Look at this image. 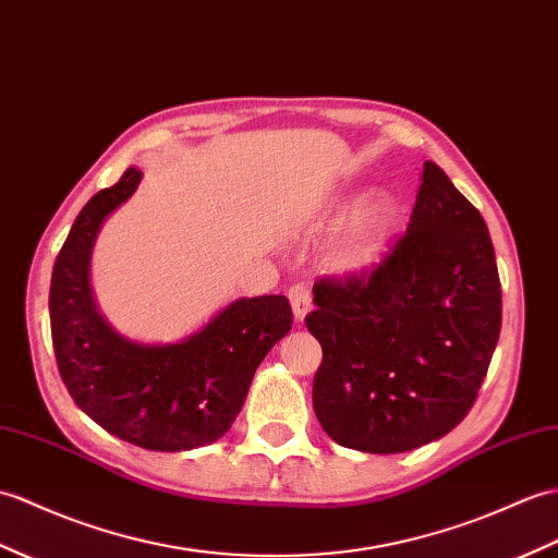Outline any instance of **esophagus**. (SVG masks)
Instances as JSON below:
<instances>
[{"mask_svg":"<svg viewBox=\"0 0 558 558\" xmlns=\"http://www.w3.org/2000/svg\"><path fill=\"white\" fill-rule=\"evenodd\" d=\"M290 304H292L294 320L302 323L311 311V290L306 288V284H294V288L290 290Z\"/></svg>","mask_w":558,"mask_h":558,"instance_id":"esophagus-1","label":"esophagus"}]
</instances>
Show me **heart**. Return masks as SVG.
Instances as JSON below:
<instances>
[{
	"label": "heart",
	"mask_w": 558,
	"mask_h": 558,
	"mask_svg": "<svg viewBox=\"0 0 558 558\" xmlns=\"http://www.w3.org/2000/svg\"><path fill=\"white\" fill-rule=\"evenodd\" d=\"M344 217L348 220L340 235L330 244L328 264L340 276L366 274L383 256L399 223V202L390 192H371L361 202H356L354 194H335L316 216L318 223L326 228L342 223Z\"/></svg>",
	"instance_id": "1"
}]
</instances>
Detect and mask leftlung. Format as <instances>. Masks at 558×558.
<instances>
[{
  "label": "left lung",
  "instance_id": "1",
  "mask_svg": "<svg viewBox=\"0 0 558 558\" xmlns=\"http://www.w3.org/2000/svg\"><path fill=\"white\" fill-rule=\"evenodd\" d=\"M314 411L335 442L399 454L471 411L501 330V284L481 211L433 161L407 235L368 280L314 288Z\"/></svg>",
  "mask_w": 558,
  "mask_h": 558
}]
</instances>
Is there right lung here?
<instances>
[{
	"label": "right lung",
	"mask_w": 558,
	"mask_h": 558,
	"mask_svg": "<svg viewBox=\"0 0 558 558\" xmlns=\"http://www.w3.org/2000/svg\"><path fill=\"white\" fill-rule=\"evenodd\" d=\"M140 183L131 166L77 214L51 274V342L69 395L104 430L142 449L190 451L230 430L258 364L292 330V308L282 294L240 296L166 344L116 330L97 306L89 264L101 226Z\"/></svg>",
	"instance_id": "1"
}]
</instances>
